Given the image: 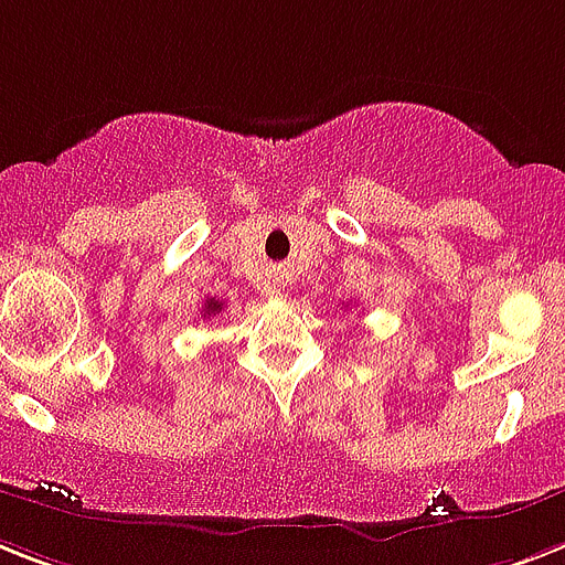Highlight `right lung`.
Returning a JSON list of instances; mask_svg holds the SVG:
<instances>
[{
  "label": "right lung",
  "mask_w": 565,
  "mask_h": 565,
  "mask_svg": "<svg viewBox=\"0 0 565 565\" xmlns=\"http://www.w3.org/2000/svg\"><path fill=\"white\" fill-rule=\"evenodd\" d=\"M220 310H223V305H220V301H214V298H209V301H205V316H217Z\"/></svg>",
  "instance_id": "1"
}]
</instances>
